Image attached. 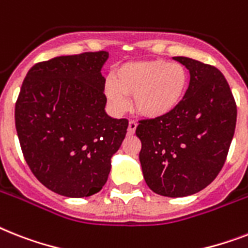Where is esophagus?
<instances>
[{"label": "esophagus", "mask_w": 248, "mask_h": 248, "mask_svg": "<svg viewBox=\"0 0 248 248\" xmlns=\"http://www.w3.org/2000/svg\"><path fill=\"white\" fill-rule=\"evenodd\" d=\"M136 127H138V124H136L135 121H130V122H128V127H127L128 135H134L135 131H136Z\"/></svg>", "instance_id": "obj_1"}]
</instances>
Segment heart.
Segmentation results:
<instances>
[{
    "label": "heart",
    "instance_id": "obj_1",
    "mask_svg": "<svg viewBox=\"0 0 248 248\" xmlns=\"http://www.w3.org/2000/svg\"><path fill=\"white\" fill-rule=\"evenodd\" d=\"M188 72L178 62L152 60L124 63L108 80L104 94L116 112L128 106L134 98V109L141 117L158 120L173 113L182 103L188 88Z\"/></svg>",
    "mask_w": 248,
    "mask_h": 248
}]
</instances>
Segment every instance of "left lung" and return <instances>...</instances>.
Here are the masks:
<instances>
[{"label":"left lung","instance_id":"left-lung-1","mask_svg":"<svg viewBox=\"0 0 248 248\" xmlns=\"http://www.w3.org/2000/svg\"><path fill=\"white\" fill-rule=\"evenodd\" d=\"M190 71L182 103L136 128L146 185L155 194L182 197L210 185L224 166L237 122V106L218 68L187 57H173Z\"/></svg>","mask_w":248,"mask_h":248}]
</instances>
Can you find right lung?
Instances as JSON below:
<instances>
[{
	"label": "right lung",
	"mask_w": 248,
	"mask_h": 248,
	"mask_svg": "<svg viewBox=\"0 0 248 248\" xmlns=\"http://www.w3.org/2000/svg\"><path fill=\"white\" fill-rule=\"evenodd\" d=\"M107 58L106 51L84 52L35 63L16 100L24 158L38 181L62 196L99 192L127 132L126 118L104 110Z\"/></svg>",
	"instance_id": "obj_1"
}]
</instances>
